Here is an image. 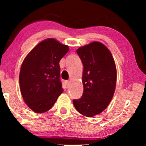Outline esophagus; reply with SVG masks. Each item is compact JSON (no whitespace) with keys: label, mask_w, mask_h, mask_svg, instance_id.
Wrapping results in <instances>:
<instances>
[{"label":"esophagus","mask_w":146,"mask_h":146,"mask_svg":"<svg viewBox=\"0 0 146 146\" xmlns=\"http://www.w3.org/2000/svg\"><path fill=\"white\" fill-rule=\"evenodd\" d=\"M66 88H68L69 86H70V82L69 81H66Z\"/></svg>","instance_id":"esophagus-1"}]
</instances>
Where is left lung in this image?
Segmentation results:
<instances>
[{
	"label": "left lung",
	"mask_w": 146,
	"mask_h": 146,
	"mask_svg": "<svg viewBox=\"0 0 146 146\" xmlns=\"http://www.w3.org/2000/svg\"><path fill=\"white\" fill-rule=\"evenodd\" d=\"M83 64V94L73 100L76 110L85 116L93 117L108 107L116 84V67L110 51L102 43L93 42L77 49Z\"/></svg>",
	"instance_id": "8db88e82"
}]
</instances>
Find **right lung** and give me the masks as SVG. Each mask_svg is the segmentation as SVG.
I'll return each mask as SVG.
<instances>
[{"mask_svg": "<svg viewBox=\"0 0 146 146\" xmlns=\"http://www.w3.org/2000/svg\"><path fill=\"white\" fill-rule=\"evenodd\" d=\"M69 50L54 38L37 44L22 64L20 88L24 101L36 113L49 110L62 93L59 62Z\"/></svg>", "mask_w": 146, "mask_h": 146, "instance_id": "1", "label": "right lung"}]
</instances>
